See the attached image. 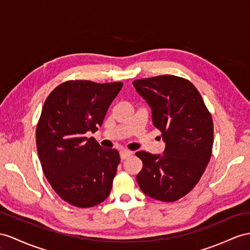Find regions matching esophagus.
Listing matches in <instances>:
<instances>
[{
    "mask_svg": "<svg viewBox=\"0 0 250 250\" xmlns=\"http://www.w3.org/2000/svg\"><path fill=\"white\" fill-rule=\"evenodd\" d=\"M131 154H132V152L129 151V150H125V149L121 150V151H120V158H121V161H124V159H125L126 157H129Z\"/></svg>",
    "mask_w": 250,
    "mask_h": 250,
    "instance_id": "1",
    "label": "esophagus"
}]
</instances>
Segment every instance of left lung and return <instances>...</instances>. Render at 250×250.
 <instances>
[{
  "label": "left lung",
  "instance_id": "8db88e82",
  "mask_svg": "<svg viewBox=\"0 0 250 250\" xmlns=\"http://www.w3.org/2000/svg\"><path fill=\"white\" fill-rule=\"evenodd\" d=\"M152 108V120L166 143L164 155L138 151L143 169L136 176L145 194L175 202L195 187L210 161L213 121L201 94L181 77L163 75L133 81Z\"/></svg>",
  "mask_w": 250,
  "mask_h": 250
}]
</instances>
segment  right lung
<instances>
[{
  "instance_id": "1",
  "label": "right lung",
  "mask_w": 250,
  "mask_h": 250,
  "mask_svg": "<svg viewBox=\"0 0 250 250\" xmlns=\"http://www.w3.org/2000/svg\"><path fill=\"white\" fill-rule=\"evenodd\" d=\"M123 82H63L48 95L37 125L36 143L42 170L63 201L79 208L104 202L112 189L119 153L102 149L94 137Z\"/></svg>"
}]
</instances>
